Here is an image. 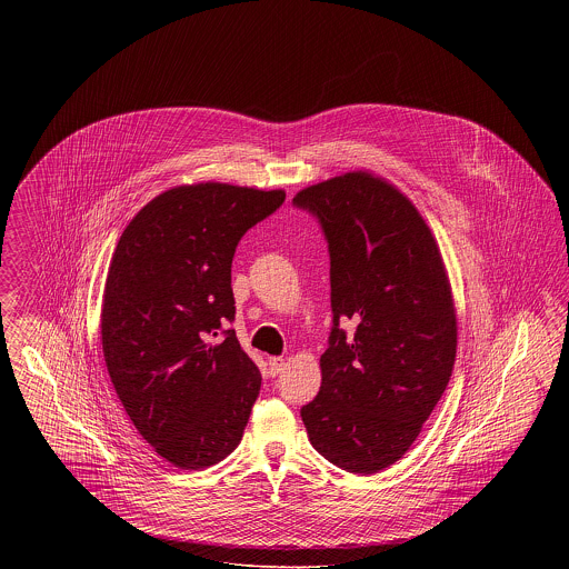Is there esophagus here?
I'll list each match as a JSON object with an SVG mask.
<instances>
[{"label":"esophagus","instance_id":"1","mask_svg":"<svg viewBox=\"0 0 569 569\" xmlns=\"http://www.w3.org/2000/svg\"><path fill=\"white\" fill-rule=\"evenodd\" d=\"M269 369H271V376H279L286 369V360L281 356H271L269 358Z\"/></svg>","mask_w":569,"mask_h":569}]
</instances>
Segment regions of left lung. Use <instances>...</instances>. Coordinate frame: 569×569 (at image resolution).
Wrapping results in <instances>:
<instances>
[{
	"instance_id": "left-lung-1",
	"label": "left lung",
	"mask_w": 569,
	"mask_h": 569,
	"mask_svg": "<svg viewBox=\"0 0 569 569\" xmlns=\"http://www.w3.org/2000/svg\"><path fill=\"white\" fill-rule=\"evenodd\" d=\"M330 256L322 386L300 416L311 446L350 473L401 459L441 399L457 316L439 247L406 196L369 172L298 191Z\"/></svg>"
}]
</instances>
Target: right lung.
I'll list each match as a JSON object with an SVG mask.
<instances>
[{"label": "right lung", "instance_id": "obj_1", "mask_svg": "<svg viewBox=\"0 0 569 569\" xmlns=\"http://www.w3.org/2000/svg\"><path fill=\"white\" fill-rule=\"evenodd\" d=\"M281 190L198 183L163 191L123 230L102 300L110 381L136 431L181 469L226 459L262 376L241 350L232 258Z\"/></svg>", "mask_w": 569, "mask_h": 569}]
</instances>
